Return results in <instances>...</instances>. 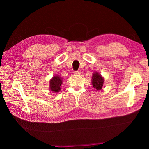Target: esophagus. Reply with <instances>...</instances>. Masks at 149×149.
I'll use <instances>...</instances> for the list:
<instances>
[{
    "label": "esophagus",
    "mask_w": 149,
    "mask_h": 149,
    "mask_svg": "<svg viewBox=\"0 0 149 149\" xmlns=\"http://www.w3.org/2000/svg\"><path fill=\"white\" fill-rule=\"evenodd\" d=\"M74 74L75 75H81V71H76V72H74Z\"/></svg>",
    "instance_id": "esophagus-1"
}]
</instances>
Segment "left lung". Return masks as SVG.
I'll return each mask as SVG.
<instances>
[{
    "label": "left lung",
    "mask_w": 149,
    "mask_h": 149,
    "mask_svg": "<svg viewBox=\"0 0 149 149\" xmlns=\"http://www.w3.org/2000/svg\"><path fill=\"white\" fill-rule=\"evenodd\" d=\"M104 83V78L99 72H95L91 77V83L95 89L99 91L102 89Z\"/></svg>",
    "instance_id": "left-lung-1"
}]
</instances>
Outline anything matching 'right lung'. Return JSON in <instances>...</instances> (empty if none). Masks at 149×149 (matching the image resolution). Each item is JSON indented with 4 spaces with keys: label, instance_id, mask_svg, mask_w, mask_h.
<instances>
[{
    "label": "right lung",
    "instance_id": "add662e5",
    "mask_svg": "<svg viewBox=\"0 0 149 149\" xmlns=\"http://www.w3.org/2000/svg\"><path fill=\"white\" fill-rule=\"evenodd\" d=\"M63 84V79L58 75H55L50 80L49 90L54 93H58L61 89V86Z\"/></svg>",
    "mask_w": 149,
    "mask_h": 149
}]
</instances>
